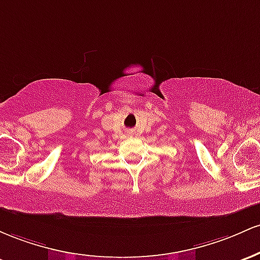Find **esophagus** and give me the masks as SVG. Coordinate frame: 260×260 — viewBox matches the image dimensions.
Segmentation results:
<instances>
[{
    "label": "esophagus",
    "instance_id": "obj_1",
    "mask_svg": "<svg viewBox=\"0 0 260 260\" xmlns=\"http://www.w3.org/2000/svg\"><path fill=\"white\" fill-rule=\"evenodd\" d=\"M125 135L131 136V135H133V133H131V131H126V133H125Z\"/></svg>",
    "mask_w": 260,
    "mask_h": 260
}]
</instances>
